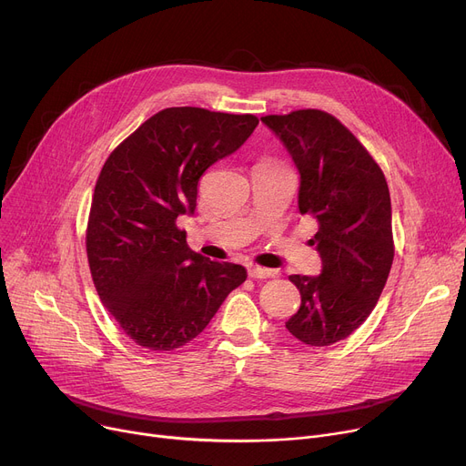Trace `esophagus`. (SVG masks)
Here are the masks:
<instances>
[{
    "mask_svg": "<svg viewBox=\"0 0 466 466\" xmlns=\"http://www.w3.org/2000/svg\"><path fill=\"white\" fill-rule=\"evenodd\" d=\"M248 274L253 279H264V278H276L278 272L270 270V268H262V266H249Z\"/></svg>",
    "mask_w": 466,
    "mask_h": 466,
    "instance_id": "obj_1",
    "label": "esophagus"
}]
</instances>
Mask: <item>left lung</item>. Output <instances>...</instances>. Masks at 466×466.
I'll list each match as a JSON object with an SVG mask.
<instances>
[{"label": "left lung", "mask_w": 466, "mask_h": 466, "mask_svg": "<svg viewBox=\"0 0 466 466\" xmlns=\"http://www.w3.org/2000/svg\"><path fill=\"white\" fill-rule=\"evenodd\" d=\"M300 171L299 209L317 220V278L290 276L300 309L285 323L308 346L346 339L376 308L395 257L383 171L341 122L321 109L266 115Z\"/></svg>", "instance_id": "left-lung-1"}]
</instances>
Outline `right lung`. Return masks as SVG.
<instances>
[{"instance_id":"obj_1","label":"right lung","mask_w":466,"mask_h":466,"mask_svg":"<svg viewBox=\"0 0 466 466\" xmlns=\"http://www.w3.org/2000/svg\"><path fill=\"white\" fill-rule=\"evenodd\" d=\"M257 125L249 113L167 107L107 157L92 196L86 257L102 304L137 346L188 344L246 281L243 266L190 251L177 217L194 211L204 171Z\"/></svg>"}]
</instances>
